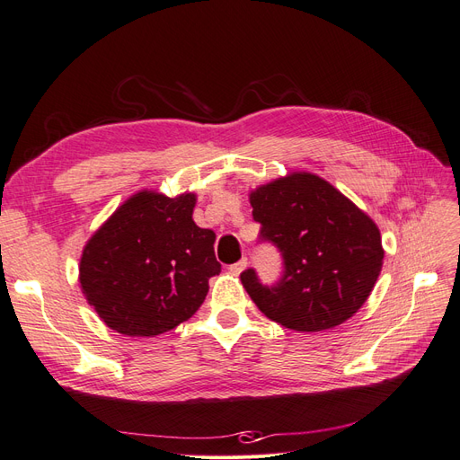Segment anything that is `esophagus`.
<instances>
[{"mask_svg":"<svg viewBox=\"0 0 460 460\" xmlns=\"http://www.w3.org/2000/svg\"><path fill=\"white\" fill-rule=\"evenodd\" d=\"M245 267H247V259H242V261H238V262L230 264L228 270H230L234 276H238V274H242V272L245 270Z\"/></svg>","mask_w":460,"mask_h":460,"instance_id":"obj_1","label":"esophagus"}]
</instances>
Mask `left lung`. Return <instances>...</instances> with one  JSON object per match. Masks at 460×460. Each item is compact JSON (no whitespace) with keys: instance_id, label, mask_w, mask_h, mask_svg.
Listing matches in <instances>:
<instances>
[{"instance_id":"8db88e82","label":"left lung","mask_w":460,"mask_h":460,"mask_svg":"<svg viewBox=\"0 0 460 460\" xmlns=\"http://www.w3.org/2000/svg\"><path fill=\"white\" fill-rule=\"evenodd\" d=\"M261 240L278 247L284 274L261 284L240 274L259 311L296 332H323L351 318L378 280L382 235L374 220L324 178L291 172L249 193Z\"/></svg>"}]
</instances>
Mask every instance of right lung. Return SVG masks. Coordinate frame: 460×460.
Listing matches in <instances>:
<instances>
[{
    "mask_svg": "<svg viewBox=\"0 0 460 460\" xmlns=\"http://www.w3.org/2000/svg\"><path fill=\"white\" fill-rule=\"evenodd\" d=\"M196 193L142 190L100 226L80 257L82 294L119 333L153 338L201 307L220 272L215 232L193 222Z\"/></svg>",
    "mask_w": 460,
    "mask_h": 460,
    "instance_id": "add662e5",
    "label": "right lung"
}]
</instances>
